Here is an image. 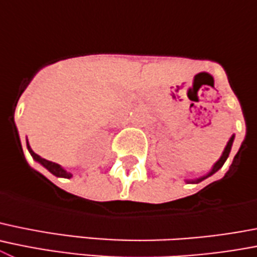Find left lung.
<instances>
[{"instance_id":"8db88e82","label":"left lung","mask_w":257,"mask_h":257,"mask_svg":"<svg viewBox=\"0 0 257 257\" xmlns=\"http://www.w3.org/2000/svg\"><path fill=\"white\" fill-rule=\"evenodd\" d=\"M233 140H234V135H232V138L229 139V141H228V143H227V147L224 148V152H223L222 157L219 158V161H218V162H216L215 164H214L213 168L210 169V172H208V173H206L205 176H202V177L196 178V180H187V181H186V182H187V183H199V182H201L202 180H205V178L210 177V176H211V175H214V173H215L216 171H219V169L222 168V167H223V164H224V162L227 161L228 155H229L230 149H232Z\"/></svg>"}]
</instances>
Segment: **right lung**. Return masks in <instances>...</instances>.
<instances>
[{
	"label": "right lung",
	"mask_w": 257,
	"mask_h": 257,
	"mask_svg": "<svg viewBox=\"0 0 257 257\" xmlns=\"http://www.w3.org/2000/svg\"><path fill=\"white\" fill-rule=\"evenodd\" d=\"M27 147H28V150H29L30 155L34 158V161L38 162L39 164H42V166H43L46 169H48L52 175H55L56 177H63V178H71L72 177L71 173H70V172H67V171H65V169H63L62 167L60 166V164L47 161V159H44V158H42V157H39L38 154H35V153L32 150V148H30L28 140H27Z\"/></svg>",
	"instance_id": "add662e5"
}]
</instances>
